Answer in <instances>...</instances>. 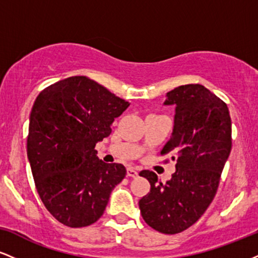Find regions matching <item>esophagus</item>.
Here are the masks:
<instances>
[{"mask_svg": "<svg viewBox=\"0 0 258 258\" xmlns=\"http://www.w3.org/2000/svg\"><path fill=\"white\" fill-rule=\"evenodd\" d=\"M127 176L136 178V177L138 176V171L136 170V168H133V167H128V168H127Z\"/></svg>", "mask_w": 258, "mask_h": 258, "instance_id": "34e87169", "label": "esophagus"}]
</instances>
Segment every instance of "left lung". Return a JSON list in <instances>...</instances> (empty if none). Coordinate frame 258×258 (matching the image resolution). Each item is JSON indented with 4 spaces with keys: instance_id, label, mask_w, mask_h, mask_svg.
<instances>
[{
    "instance_id": "left-lung-1",
    "label": "left lung",
    "mask_w": 258,
    "mask_h": 258,
    "mask_svg": "<svg viewBox=\"0 0 258 258\" xmlns=\"http://www.w3.org/2000/svg\"><path fill=\"white\" fill-rule=\"evenodd\" d=\"M165 105H174V125L162 155L177 162L165 184L144 170L150 191L139 200L143 220L153 229L177 234L197 222L214 200L232 149V121L223 100L203 85L167 92Z\"/></svg>"
}]
</instances>
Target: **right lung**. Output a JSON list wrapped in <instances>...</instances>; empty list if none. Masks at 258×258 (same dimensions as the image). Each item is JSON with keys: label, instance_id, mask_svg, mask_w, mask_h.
I'll return each mask as SVG.
<instances>
[{"label": "right lung", "instance_id": "obj_1", "mask_svg": "<svg viewBox=\"0 0 258 258\" xmlns=\"http://www.w3.org/2000/svg\"><path fill=\"white\" fill-rule=\"evenodd\" d=\"M128 105L86 76L60 80L35 100L28 159L43 205L64 226L98 221L111 190L125 178V166L103 162L94 147Z\"/></svg>", "mask_w": 258, "mask_h": 258}]
</instances>
